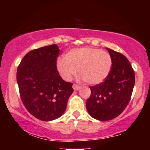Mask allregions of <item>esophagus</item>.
<instances>
[{
  "instance_id": "esophagus-1",
  "label": "esophagus",
  "mask_w": 150,
  "mask_h": 150,
  "mask_svg": "<svg viewBox=\"0 0 150 150\" xmlns=\"http://www.w3.org/2000/svg\"><path fill=\"white\" fill-rule=\"evenodd\" d=\"M73 88L74 90H79V89H81V87H80V86L74 84V85H73Z\"/></svg>"
}]
</instances>
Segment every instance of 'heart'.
Returning a JSON list of instances; mask_svg holds the SVG:
<instances>
[{"label":"heart","instance_id":"heart-1","mask_svg":"<svg viewBox=\"0 0 150 150\" xmlns=\"http://www.w3.org/2000/svg\"><path fill=\"white\" fill-rule=\"evenodd\" d=\"M112 58L107 51L94 47L71 49L56 61L58 73L67 81L72 80L77 69L87 83L99 85L107 78L112 68Z\"/></svg>","mask_w":150,"mask_h":150}]
</instances>
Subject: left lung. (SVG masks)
<instances>
[{"label": "left lung", "mask_w": 150, "mask_h": 150, "mask_svg": "<svg viewBox=\"0 0 150 150\" xmlns=\"http://www.w3.org/2000/svg\"><path fill=\"white\" fill-rule=\"evenodd\" d=\"M112 58V68L107 78L90 87L91 95L86 108L92 118L109 120L123 111L130 101L135 85V73L128 58L106 48Z\"/></svg>", "instance_id": "left-lung-1"}]
</instances>
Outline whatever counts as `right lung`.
Listing matches in <instances>:
<instances>
[{"label": "right lung", "mask_w": 150, "mask_h": 150, "mask_svg": "<svg viewBox=\"0 0 150 150\" xmlns=\"http://www.w3.org/2000/svg\"><path fill=\"white\" fill-rule=\"evenodd\" d=\"M56 44L32 50L24 56L17 71L22 101L32 116L44 121L61 117L73 92V83L59 75Z\"/></svg>", "instance_id": "add662e5"}]
</instances>
